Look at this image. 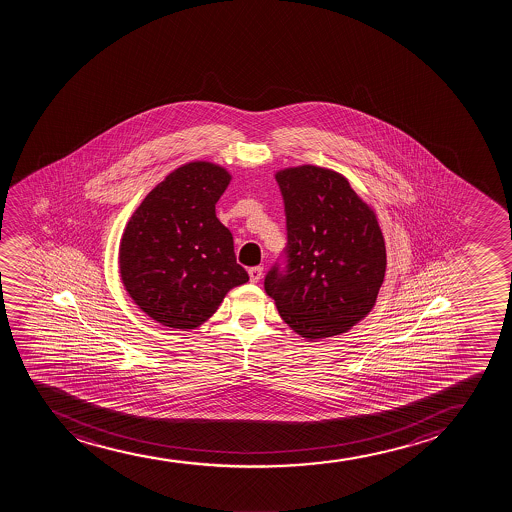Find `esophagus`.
<instances>
[{"label": "esophagus", "instance_id": "34e87169", "mask_svg": "<svg viewBox=\"0 0 512 512\" xmlns=\"http://www.w3.org/2000/svg\"><path fill=\"white\" fill-rule=\"evenodd\" d=\"M261 277H263V266H253V268H249V278H251V282H259Z\"/></svg>", "mask_w": 512, "mask_h": 512}]
</instances>
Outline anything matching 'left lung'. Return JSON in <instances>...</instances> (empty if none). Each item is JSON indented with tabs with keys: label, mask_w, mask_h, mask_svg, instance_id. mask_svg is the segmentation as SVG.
<instances>
[{
	"label": "left lung",
	"mask_w": 512,
	"mask_h": 512,
	"mask_svg": "<svg viewBox=\"0 0 512 512\" xmlns=\"http://www.w3.org/2000/svg\"><path fill=\"white\" fill-rule=\"evenodd\" d=\"M287 217L283 263L266 273L265 290L297 335H341L376 304L386 246L376 213L345 177L316 165L277 172Z\"/></svg>",
	"instance_id": "1"
}]
</instances>
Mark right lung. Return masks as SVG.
<instances>
[{
    "instance_id": "add662e5",
    "label": "right lung",
    "mask_w": 512,
    "mask_h": 512,
    "mask_svg": "<svg viewBox=\"0 0 512 512\" xmlns=\"http://www.w3.org/2000/svg\"><path fill=\"white\" fill-rule=\"evenodd\" d=\"M230 174L189 162L165 177L136 208L119 246L124 288L141 311L176 329L198 328L230 288L249 280L215 205Z\"/></svg>"
}]
</instances>
